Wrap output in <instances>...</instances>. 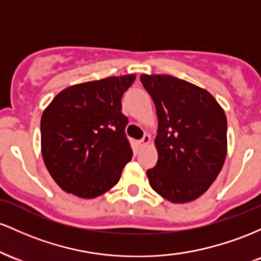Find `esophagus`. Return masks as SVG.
<instances>
[{
  "label": "esophagus",
  "mask_w": 261,
  "mask_h": 261,
  "mask_svg": "<svg viewBox=\"0 0 261 261\" xmlns=\"http://www.w3.org/2000/svg\"><path fill=\"white\" fill-rule=\"evenodd\" d=\"M150 136H149V134H145L144 137H143V139H140L139 140V145L140 146H145V145H148L149 143H150Z\"/></svg>",
  "instance_id": "1"
}]
</instances>
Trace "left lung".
Returning <instances> with one entry per match:
<instances>
[{
    "label": "left lung",
    "mask_w": 261,
    "mask_h": 261,
    "mask_svg": "<svg viewBox=\"0 0 261 261\" xmlns=\"http://www.w3.org/2000/svg\"><path fill=\"white\" fill-rule=\"evenodd\" d=\"M158 116V163L146 171L151 189L172 203L203 195L227 156V117L207 90L171 75H140Z\"/></svg>",
    "instance_id": "obj_1"
}]
</instances>
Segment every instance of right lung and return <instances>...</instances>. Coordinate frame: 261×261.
<instances>
[{
	"label": "right lung",
	"instance_id": "right-lung-1",
	"mask_svg": "<svg viewBox=\"0 0 261 261\" xmlns=\"http://www.w3.org/2000/svg\"><path fill=\"white\" fill-rule=\"evenodd\" d=\"M136 75L72 85L46 106L40 121L45 168L61 190L91 200L106 194L132 160L122 96Z\"/></svg>",
	"mask_w": 261,
	"mask_h": 261
}]
</instances>
